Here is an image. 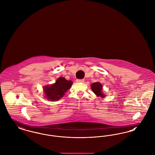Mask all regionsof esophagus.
<instances>
[{
  "mask_svg": "<svg viewBox=\"0 0 155 155\" xmlns=\"http://www.w3.org/2000/svg\"><path fill=\"white\" fill-rule=\"evenodd\" d=\"M77 82H84V80L83 79H77L76 80Z\"/></svg>",
  "mask_w": 155,
  "mask_h": 155,
  "instance_id": "1",
  "label": "esophagus"
}]
</instances>
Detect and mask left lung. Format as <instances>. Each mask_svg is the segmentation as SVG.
I'll return each instance as SVG.
<instances>
[{"label": "left lung", "mask_w": 155, "mask_h": 155, "mask_svg": "<svg viewBox=\"0 0 155 155\" xmlns=\"http://www.w3.org/2000/svg\"><path fill=\"white\" fill-rule=\"evenodd\" d=\"M91 89L96 96H101V97H104L105 96L102 91L103 86L100 82H94L91 84Z\"/></svg>", "instance_id": "8db88e82"}]
</instances>
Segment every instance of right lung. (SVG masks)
Instances as JSON below:
<instances>
[{
	"mask_svg": "<svg viewBox=\"0 0 155 155\" xmlns=\"http://www.w3.org/2000/svg\"><path fill=\"white\" fill-rule=\"evenodd\" d=\"M72 84V81H68L64 77H59L54 84L43 88L45 97L49 101H57L63 97Z\"/></svg>",
	"mask_w": 155,
	"mask_h": 155,
	"instance_id": "add662e5",
	"label": "right lung"
}]
</instances>
